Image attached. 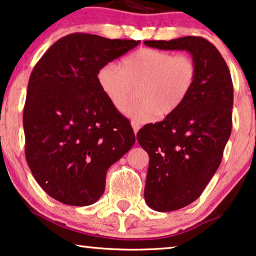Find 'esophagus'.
<instances>
[{
    "label": "esophagus",
    "instance_id": "34e87169",
    "mask_svg": "<svg viewBox=\"0 0 256 256\" xmlns=\"http://www.w3.org/2000/svg\"><path fill=\"white\" fill-rule=\"evenodd\" d=\"M132 129H134V132H135V135L138 134V132L140 130V128H141V126L140 124H135V122H132Z\"/></svg>",
    "mask_w": 256,
    "mask_h": 256
}]
</instances>
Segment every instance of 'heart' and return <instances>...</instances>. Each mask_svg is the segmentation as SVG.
<instances>
[{"label":"heart","mask_w":256,"mask_h":256,"mask_svg":"<svg viewBox=\"0 0 256 256\" xmlns=\"http://www.w3.org/2000/svg\"><path fill=\"white\" fill-rule=\"evenodd\" d=\"M101 90L118 112H124L138 90L140 101L126 110L138 124L176 112L194 88L197 65L188 54L143 48L122 60L107 62L96 74Z\"/></svg>","instance_id":"obj_1"}]
</instances>
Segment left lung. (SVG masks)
Instances as JSON below:
<instances>
[{"label":"left lung","instance_id":"obj_1","mask_svg":"<svg viewBox=\"0 0 256 256\" xmlns=\"http://www.w3.org/2000/svg\"><path fill=\"white\" fill-rule=\"evenodd\" d=\"M144 44L188 51L197 65V79L184 104L138 132L140 146L149 155L146 205L157 212L176 211L199 198L222 162L232 130V78L220 52L202 37Z\"/></svg>","mask_w":256,"mask_h":256}]
</instances>
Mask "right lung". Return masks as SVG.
<instances>
[{"label": "right lung", "instance_id": "obj_1", "mask_svg": "<svg viewBox=\"0 0 256 256\" xmlns=\"http://www.w3.org/2000/svg\"><path fill=\"white\" fill-rule=\"evenodd\" d=\"M140 43L68 34L34 68L23 110L26 157L56 200L73 206L99 200L107 170L135 143L130 124L108 101L96 74Z\"/></svg>", "mask_w": 256, "mask_h": 256}]
</instances>
